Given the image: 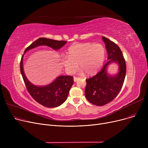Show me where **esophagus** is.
<instances>
[{"label":"esophagus","instance_id":"1","mask_svg":"<svg viewBox=\"0 0 148 148\" xmlns=\"http://www.w3.org/2000/svg\"><path fill=\"white\" fill-rule=\"evenodd\" d=\"M79 77H74V81L75 82H77V80H79Z\"/></svg>","mask_w":148,"mask_h":148}]
</instances>
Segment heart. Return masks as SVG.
Returning a JSON list of instances; mask_svg holds the SVG:
<instances>
[{
  "label": "heart",
  "mask_w": 148,
  "mask_h": 148,
  "mask_svg": "<svg viewBox=\"0 0 148 148\" xmlns=\"http://www.w3.org/2000/svg\"><path fill=\"white\" fill-rule=\"evenodd\" d=\"M68 57L62 58V64L69 73L71 74L79 66L80 73L89 75L96 74L102 67L106 58V49L101 44H75L69 47Z\"/></svg>",
  "instance_id": "heart-1"
}]
</instances>
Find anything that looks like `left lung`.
<instances>
[{"label":"left lung","mask_w":148,"mask_h":148,"mask_svg":"<svg viewBox=\"0 0 148 148\" xmlns=\"http://www.w3.org/2000/svg\"><path fill=\"white\" fill-rule=\"evenodd\" d=\"M108 53L107 61L101 71L95 76L88 79L85 88V97L90 103L98 106L111 102L120 92L126 75V64L120 48L114 42L103 36ZM119 65V73L110 75L107 68L111 63Z\"/></svg>","instance_id":"obj_1"}]
</instances>
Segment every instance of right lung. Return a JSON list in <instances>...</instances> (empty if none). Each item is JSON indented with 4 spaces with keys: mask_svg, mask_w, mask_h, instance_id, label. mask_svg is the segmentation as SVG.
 I'll use <instances>...</instances> for the list:
<instances>
[{
    "mask_svg": "<svg viewBox=\"0 0 148 148\" xmlns=\"http://www.w3.org/2000/svg\"><path fill=\"white\" fill-rule=\"evenodd\" d=\"M66 42L65 41L40 38L27 47L25 53L41 45L48 46L54 50H58ZM23 57L24 54H23L20 62V72L30 95L36 102L47 107H56L63 104L67 99L69 90L73 84V77L70 75H60L50 84L42 86H36L29 81L25 74L23 64Z\"/></svg>",
    "mask_w": 148,
    "mask_h": 148,
    "instance_id": "1",
    "label": "right lung"
}]
</instances>
